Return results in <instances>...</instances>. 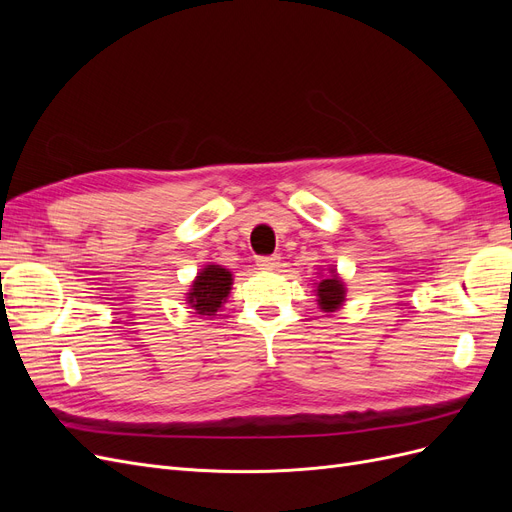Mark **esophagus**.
I'll list each match as a JSON object with an SVG mask.
<instances>
[{
	"mask_svg": "<svg viewBox=\"0 0 512 512\" xmlns=\"http://www.w3.org/2000/svg\"><path fill=\"white\" fill-rule=\"evenodd\" d=\"M256 265L260 269L271 271V269H275L277 265H280V256H277V254H273V256H260V258H256Z\"/></svg>",
	"mask_w": 512,
	"mask_h": 512,
	"instance_id": "1",
	"label": "esophagus"
}]
</instances>
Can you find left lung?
<instances>
[{"label": "left lung", "instance_id": "8db88e82", "mask_svg": "<svg viewBox=\"0 0 512 512\" xmlns=\"http://www.w3.org/2000/svg\"><path fill=\"white\" fill-rule=\"evenodd\" d=\"M331 275L324 277V280L318 282V288H316V294H318V305L322 312H335V309H339L344 305L346 301V288H344V282L339 280V275L335 269L329 271Z\"/></svg>", "mask_w": 512, "mask_h": 512}]
</instances>
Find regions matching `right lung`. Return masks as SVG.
Segmentation results:
<instances>
[{"label":"right lung","mask_w":512,"mask_h":512,"mask_svg":"<svg viewBox=\"0 0 512 512\" xmlns=\"http://www.w3.org/2000/svg\"><path fill=\"white\" fill-rule=\"evenodd\" d=\"M232 286V273L220 265H207L196 275L188 292V303L200 316H215L226 303Z\"/></svg>","instance_id":"add662e5"}]
</instances>
